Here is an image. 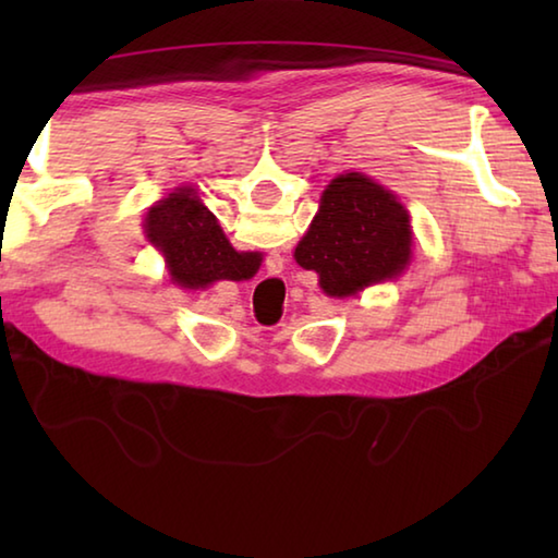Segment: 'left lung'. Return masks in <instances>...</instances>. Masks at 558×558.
<instances>
[{
    "mask_svg": "<svg viewBox=\"0 0 558 558\" xmlns=\"http://www.w3.org/2000/svg\"><path fill=\"white\" fill-rule=\"evenodd\" d=\"M409 258L405 209L393 194L359 172L332 179L295 248V260L315 270L319 286L332 298L356 295L369 282L396 278Z\"/></svg>",
    "mask_w": 558,
    "mask_h": 558,
    "instance_id": "1",
    "label": "left lung"
}]
</instances>
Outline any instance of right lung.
Wrapping results in <instances>:
<instances>
[{
  "label": "right lung",
  "instance_id": "obj_1",
  "mask_svg": "<svg viewBox=\"0 0 558 558\" xmlns=\"http://www.w3.org/2000/svg\"><path fill=\"white\" fill-rule=\"evenodd\" d=\"M147 235L165 251L172 280L182 288H204L214 280H248L260 266V253L231 248L216 216L186 189L149 209Z\"/></svg>",
  "mask_w": 558,
  "mask_h": 558
}]
</instances>
